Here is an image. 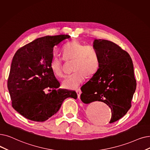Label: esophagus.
Masks as SVG:
<instances>
[{
  "label": "esophagus",
  "instance_id": "obj_1",
  "mask_svg": "<svg viewBox=\"0 0 150 150\" xmlns=\"http://www.w3.org/2000/svg\"><path fill=\"white\" fill-rule=\"evenodd\" d=\"M76 92L77 95H78V98L80 99V95H81V89H77V90L76 91Z\"/></svg>",
  "mask_w": 150,
  "mask_h": 150
}]
</instances>
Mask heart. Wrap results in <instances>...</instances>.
I'll return each instance as SVG.
<instances>
[{
  "label": "heart",
  "instance_id": "obj_1",
  "mask_svg": "<svg viewBox=\"0 0 150 150\" xmlns=\"http://www.w3.org/2000/svg\"><path fill=\"white\" fill-rule=\"evenodd\" d=\"M62 55L66 61L73 60L72 69L74 72L65 78L62 82V86L66 89H75L88 76L93 75L99 67V60L96 50L91 45H84L78 42H71L65 45ZM50 69L57 77L63 76V62L54 57L50 62Z\"/></svg>",
  "mask_w": 150,
  "mask_h": 150
}]
</instances>
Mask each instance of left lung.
I'll return each instance as SVG.
<instances>
[{
    "instance_id": "obj_1",
    "label": "left lung",
    "mask_w": 150,
    "mask_h": 150,
    "mask_svg": "<svg viewBox=\"0 0 150 150\" xmlns=\"http://www.w3.org/2000/svg\"><path fill=\"white\" fill-rule=\"evenodd\" d=\"M93 47L99 60V67L83 86L80 99L84 103L100 101L112 110L110 123L125 116L131 107L136 89L134 65L128 53L115 43L95 39Z\"/></svg>"
}]
</instances>
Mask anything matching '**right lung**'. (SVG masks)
<instances>
[{"instance_id": "1", "label": "right lung", "mask_w": 150, "mask_h": 150, "mask_svg": "<svg viewBox=\"0 0 150 150\" xmlns=\"http://www.w3.org/2000/svg\"><path fill=\"white\" fill-rule=\"evenodd\" d=\"M70 37L59 35L38 38L15 54L8 89L12 107L25 118L45 121L58 112L65 99H77L75 91L59 88L60 83L50 69L54 47ZM47 88L52 91L46 94Z\"/></svg>"}]
</instances>
